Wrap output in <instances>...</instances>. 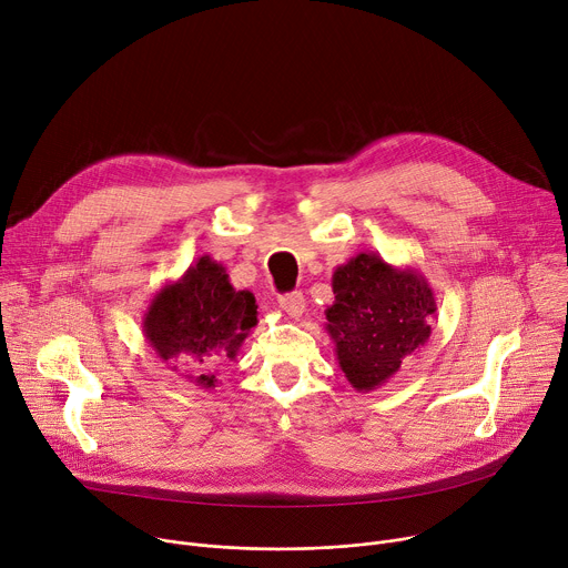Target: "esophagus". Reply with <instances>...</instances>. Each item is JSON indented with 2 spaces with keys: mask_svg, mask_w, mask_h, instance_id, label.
Wrapping results in <instances>:
<instances>
[{
  "mask_svg": "<svg viewBox=\"0 0 568 568\" xmlns=\"http://www.w3.org/2000/svg\"><path fill=\"white\" fill-rule=\"evenodd\" d=\"M278 305L283 307V311L292 317V320H298L303 313H305V296L301 292H292V294H283L278 298Z\"/></svg>",
  "mask_w": 568,
  "mask_h": 568,
  "instance_id": "1",
  "label": "esophagus"
}]
</instances>
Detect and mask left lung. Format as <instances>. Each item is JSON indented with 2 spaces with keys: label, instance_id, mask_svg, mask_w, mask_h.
Masks as SVG:
<instances>
[{
  "label": "left lung",
  "instance_id": "left-lung-1",
  "mask_svg": "<svg viewBox=\"0 0 568 568\" xmlns=\"http://www.w3.org/2000/svg\"><path fill=\"white\" fill-rule=\"evenodd\" d=\"M333 294L326 333L355 392L367 394L389 383L433 333L428 317L437 311V298L428 278L385 263L378 253L363 251L339 265Z\"/></svg>",
  "mask_w": 568,
  "mask_h": 568
}]
</instances>
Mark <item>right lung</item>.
Wrapping results in <instances>:
<instances>
[{"label": "right lung", "instance_id": "obj_1", "mask_svg": "<svg viewBox=\"0 0 568 568\" xmlns=\"http://www.w3.org/2000/svg\"><path fill=\"white\" fill-rule=\"evenodd\" d=\"M257 305L248 290H235L226 267L201 255L187 272L165 283L142 317V333L161 363L201 389H213L211 367L235 359L251 328Z\"/></svg>", "mask_w": 568, "mask_h": 568}]
</instances>
